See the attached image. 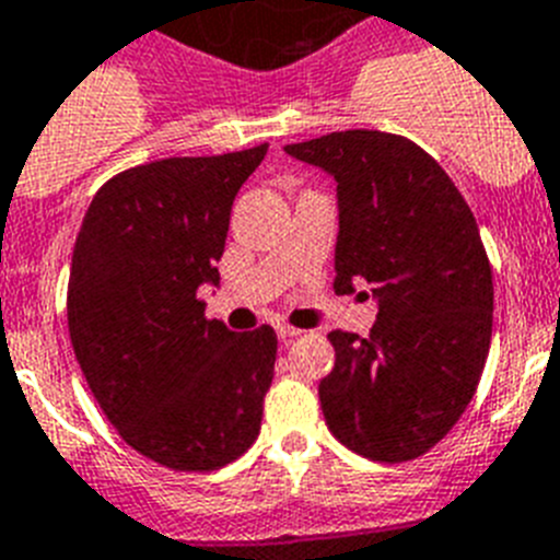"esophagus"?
<instances>
[{
    "mask_svg": "<svg viewBox=\"0 0 560 560\" xmlns=\"http://www.w3.org/2000/svg\"><path fill=\"white\" fill-rule=\"evenodd\" d=\"M276 334H279V339H284V342H288V339L299 336L302 330H299V327H293V325H288V322H281V325H276Z\"/></svg>",
    "mask_w": 560,
    "mask_h": 560,
    "instance_id": "obj_1",
    "label": "esophagus"
}]
</instances>
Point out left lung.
I'll return each mask as SVG.
<instances>
[{"mask_svg": "<svg viewBox=\"0 0 560 560\" xmlns=\"http://www.w3.org/2000/svg\"><path fill=\"white\" fill-rule=\"evenodd\" d=\"M339 184L336 293L380 299L371 336L330 330L319 383L327 429L368 460L434 448L475 397L492 342V265L460 189L402 135L334 131L288 147Z\"/></svg>", "mask_w": 560, "mask_h": 560, "instance_id": "obj_1", "label": "left lung"}]
</instances>
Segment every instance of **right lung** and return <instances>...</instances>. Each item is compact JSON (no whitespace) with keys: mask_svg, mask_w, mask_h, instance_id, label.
<instances>
[{"mask_svg":"<svg viewBox=\"0 0 560 560\" xmlns=\"http://www.w3.org/2000/svg\"><path fill=\"white\" fill-rule=\"evenodd\" d=\"M244 152L163 161L100 186L77 233L68 336L85 383L138 454L175 471H215L256 443L276 368V330L207 319L230 209L265 161Z\"/></svg>","mask_w":560,"mask_h":560,"instance_id":"right-lung-1","label":"right lung"}]
</instances>
